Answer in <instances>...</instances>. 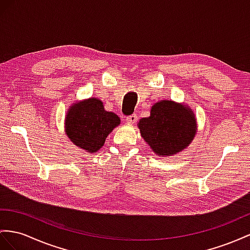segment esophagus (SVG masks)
<instances>
[{
  "instance_id": "34e87169",
  "label": "esophagus",
  "mask_w": 250,
  "mask_h": 250,
  "mask_svg": "<svg viewBox=\"0 0 250 250\" xmlns=\"http://www.w3.org/2000/svg\"><path fill=\"white\" fill-rule=\"evenodd\" d=\"M136 120H137V115L136 114H132V115H130V116H127L126 119H125L127 124H134Z\"/></svg>"
}]
</instances>
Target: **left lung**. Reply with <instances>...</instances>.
<instances>
[{"label": "left lung", "mask_w": 250, "mask_h": 250, "mask_svg": "<svg viewBox=\"0 0 250 250\" xmlns=\"http://www.w3.org/2000/svg\"><path fill=\"white\" fill-rule=\"evenodd\" d=\"M142 136L158 155H173L193 139L196 124L186 106L163 100L152 106L151 115L139 120Z\"/></svg>", "instance_id": "obj_1"}]
</instances>
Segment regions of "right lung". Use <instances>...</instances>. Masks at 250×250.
Returning a JSON list of instances; mask_svg holds the SVG:
<instances>
[{"mask_svg": "<svg viewBox=\"0 0 250 250\" xmlns=\"http://www.w3.org/2000/svg\"><path fill=\"white\" fill-rule=\"evenodd\" d=\"M119 124L117 115L106 112L102 102L95 98L72 105L65 119L68 138L89 153L97 152L108 134Z\"/></svg>", "mask_w": 250, "mask_h": 250, "instance_id": "1", "label": "right lung"}]
</instances>
